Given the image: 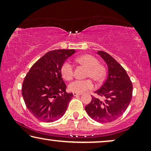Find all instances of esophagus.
Instances as JSON below:
<instances>
[{
    "mask_svg": "<svg viewBox=\"0 0 151 151\" xmlns=\"http://www.w3.org/2000/svg\"><path fill=\"white\" fill-rule=\"evenodd\" d=\"M81 94H82V93H75V92L73 93V96H80V95H81Z\"/></svg>",
    "mask_w": 151,
    "mask_h": 151,
    "instance_id": "34e87169",
    "label": "esophagus"
}]
</instances>
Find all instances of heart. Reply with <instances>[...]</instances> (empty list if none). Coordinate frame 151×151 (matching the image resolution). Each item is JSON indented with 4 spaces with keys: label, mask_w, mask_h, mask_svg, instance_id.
Returning <instances> with one entry per match:
<instances>
[{
    "label": "heart",
    "mask_w": 151,
    "mask_h": 151,
    "mask_svg": "<svg viewBox=\"0 0 151 151\" xmlns=\"http://www.w3.org/2000/svg\"><path fill=\"white\" fill-rule=\"evenodd\" d=\"M76 62L87 68L86 77L91 78L97 82L104 81L106 75V69L98 60L93 55L84 54L76 59ZM61 74L64 79L70 80L73 76V67L69 61H65L61 67ZM94 88V84L91 80H76L69 85V89L72 92L82 93Z\"/></svg>",
    "instance_id": "1"
}]
</instances>
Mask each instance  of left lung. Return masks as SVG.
<instances>
[{"label": "left lung", "mask_w": 151, "mask_h": 151, "mask_svg": "<svg viewBox=\"0 0 151 151\" xmlns=\"http://www.w3.org/2000/svg\"><path fill=\"white\" fill-rule=\"evenodd\" d=\"M98 54L107 64L108 74L104 84L95 93L106 100L101 101L92 96L85 110L94 120L107 123L115 120L127 110L131 101L133 84L125 69L111 55L103 51H99Z\"/></svg>", "instance_id": "obj_1"}]
</instances>
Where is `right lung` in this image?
I'll return each mask as SVG.
<instances>
[{"mask_svg": "<svg viewBox=\"0 0 151 151\" xmlns=\"http://www.w3.org/2000/svg\"><path fill=\"white\" fill-rule=\"evenodd\" d=\"M75 52L74 49L49 51L33 65L24 78L22 86L24 103L39 120L52 122L66 112L73 96L66 92L60 69Z\"/></svg>", "mask_w": 151, "mask_h": 151, "instance_id": "add662e5", "label": "right lung"}]
</instances>
